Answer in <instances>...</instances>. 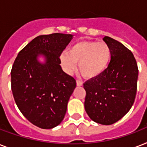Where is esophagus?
Here are the masks:
<instances>
[{"label": "esophagus", "instance_id": "esophagus-1", "mask_svg": "<svg viewBox=\"0 0 147 147\" xmlns=\"http://www.w3.org/2000/svg\"><path fill=\"white\" fill-rule=\"evenodd\" d=\"M76 85H77V86H82L83 83L82 81L80 80H77L76 81Z\"/></svg>", "mask_w": 147, "mask_h": 147}]
</instances>
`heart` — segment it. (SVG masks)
Segmentation results:
<instances>
[{
	"label": "heart",
	"mask_w": 147,
	"mask_h": 147,
	"mask_svg": "<svg viewBox=\"0 0 147 147\" xmlns=\"http://www.w3.org/2000/svg\"><path fill=\"white\" fill-rule=\"evenodd\" d=\"M111 50L105 42L82 41L69 48L68 53L60 55V61L65 71H73L78 63V71L88 79L101 76L111 61Z\"/></svg>",
	"instance_id": "obj_1"
}]
</instances>
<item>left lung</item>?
Returning a JSON list of instances; mask_svg holds the SVG:
<instances>
[{
  "instance_id": "left-lung-1",
  "label": "left lung",
  "mask_w": 147,
  "mask_h": 147,
  "mask_svg": "<svg viewBox=\"0 0 147 147\" xmlns=\"http://www.w3.org/2000/svg\"><path fill=\"white\" fill-rule=\"evenodd\" d=\"M111 50L107 69L99 77L84 83L85 109L92 121L111 125L132 107L137 94L138 67L130 49L118 41L105 36Z\"/></svg>"
}]
</instances>
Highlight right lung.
Here are the masks:
<instances>
[{"instance_id":"1","label":"right lung","mask_w":147,"mask_h":147,"mask_svg":"<svg viewBox=\"0 0 147 147\" xmlns=\"http://www.w3.org/2000/svg\"><path fill=\"white\" fill-rule=\"evenodd\" d=\"M72 37L63 33L39 36L20 51L13 62L10 75L15 102L38 127H55L65 115L76 81L63 71L59 56ZM40 55L45 63L38 61Z\"/></svg>"}]
</instances>
